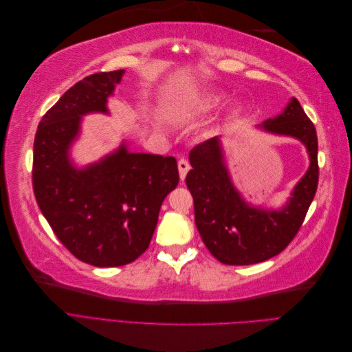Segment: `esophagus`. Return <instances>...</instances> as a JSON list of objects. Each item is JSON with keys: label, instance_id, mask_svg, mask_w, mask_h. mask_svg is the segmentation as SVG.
I'll return each mask as SVG.
<instances>
[{"label": "esophagus", "instance_id": "esophagus-1", "mask_svg": "<svg viewBox=\"0 0 352 352\" xmlns=\"http://www.w3.org/2000/svg\"><path fill=\"white\" fill-rule=\"evenodd\" d=\"M177 167H179V176H180V180H185V177H186V173L189 172V168H190V166H189V163H188V160H185V158H180L179 162H177Z\"/></svg>", "mask_w": 352, "mask_h": 352}]
</instances>
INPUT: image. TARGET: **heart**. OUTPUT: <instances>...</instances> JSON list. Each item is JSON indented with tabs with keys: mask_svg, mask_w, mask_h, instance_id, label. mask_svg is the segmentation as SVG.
I'll list each match as a JSON object with an SVG mask.
<instances>
[{
	"mask_svg": "<svg viewBox=\"0 0 352 352\" xmlns=\"http://www.w3.org/2000/svg\"><path fill=\"white\" fill-rule=\"evenodd\" d=\"M228 95L219 92V91H206L192 100H189L184 107L182 113L189 116V117H202V116H208L212 111L219 110L223 104L226 102ZM242 114V105L239 104H233L232 107L226 111L225 120L230 122L233 119H238V117Z\"/></svg>",
	"mask_w": 352,
	"mask_h": 352,
	"instance_id": "b5f03b06",
	"label": "heart"
}]
</instances>
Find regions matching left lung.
<instances>
[{"instance_id": "8db88e82", "label": "left lung", "mask_w": 352, "mask_h": 352, "mask_svg": "<svg viewBox=\"0 0 352 352\" xmlns=\"http://www.w3.org/2000/svg\"><path fill=\"white\" fill-rule=\"evenodd\" d=\"M257 127L300 141L310 166L286 204L273 210L243 199L232 182L219 136L189 153L192 168L186 175V186L194 198L195 225L208 251L223 264L248 265L282 252L300 230L317 190V133L298 100L292 97L280 114Z\"/></svg>"}]
</instances>
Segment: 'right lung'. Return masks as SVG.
<instances>
[{
    "instance_id": "add662e5",
    "label": "right lung",
    "mask_w": 352,
    "mask_h": 352,
    "mask_svg": "<svg viewBox=\"0 0 352 352\" xmlns=\"http://www.w3.org/2000/svg\"><path fill=\"white\" fill-rule=\"evenodd\" d=\"M123 74L101 72L73 85L42 117L34 142L32 182L42 214L74 257L95 267L140 257L164 198L179 184L175 157L131 153L124 142L98 162L73 164L82 117L110 114L107 101Z\"/></svg>"
}]
</instances>
